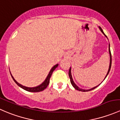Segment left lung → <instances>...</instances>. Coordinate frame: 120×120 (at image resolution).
I'll return each instance as SVG.
<instances>
[{
    "mask_svg": "<svg viewBox=\"0 0 120 120\" xmlns=\"http://www.w3.org/2000/svg\"><path fill=\"white\" fill-rule=\"evenodd\" d=\"M99 29H100V31H101V32H102V33L104 35H105V37H107V36H106V35L105 34V33H104V32H103V31L102 29L101 28V27H100V26H99ZM109 54H110V65H109V70H108V71H107V74H106V77H105V79H104V80H105V78H106V77H107V75H108V74H109V72H110V68H111V66H112V54H111L110 49V44L109 45ZM71 67H70V70H69V72H68L69 77H70V82H71V84H72V85L73 86V87H74V88L75 89H77V90H79V91H82V92H87V91H89V90H92V89H95V88H97V87L98 86H99V85L100 84H100H99V85L96 86H95V87H94V88H91V89H88V90H86V89H81V88H79V87H78V86H77V85H76L75 83H74V82L73 79H72V75H71ZM104 80H103V81H104ZM102 82H103V81H102Z\"/></svg>",
    "mask_w": 120,
    "mask_h": 120,
    "instance_id": "1",
    "label": "left lung"
}]
</instances>
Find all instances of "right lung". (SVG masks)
I'll list each match as a JSON object with an SVG mask.
<instances>
[{
    "label": "right lung",
    "instance_id": "right-lung-1",
    "mask_svg": "<svg viewBox=\"0 0 120 120\" xmlns=\"http://www.w3.org/2000/svg\"><path fill=\"white\" fill-rule=\"evenodd\" d=\"M58 66H59V64H57L56 65H55V66H54L52 68V69L50 70V72H49V74H48V75L47 76L45 80L44 81V82H42L41 85H39V86H36V87H32V88H30V87L25 86H23V85H22L20 84V83L17 82L16 81V80H15V79L14 78V77H13V75H12L11 74L10 71V72L11 76V77H12V78L13 79V80L14 81V82L16 83V84L18 86H19L20 88H22L23 89L26 90V91L31 92H39L42 91V90H43L45 89H46V87L48 86V85H49V81H50V77H51V75H52V74L53 71H54V70H55L57 67Z\"/></svg>",
    "mask_w": 120,
    "mask_h": 120
}]
</instances>
